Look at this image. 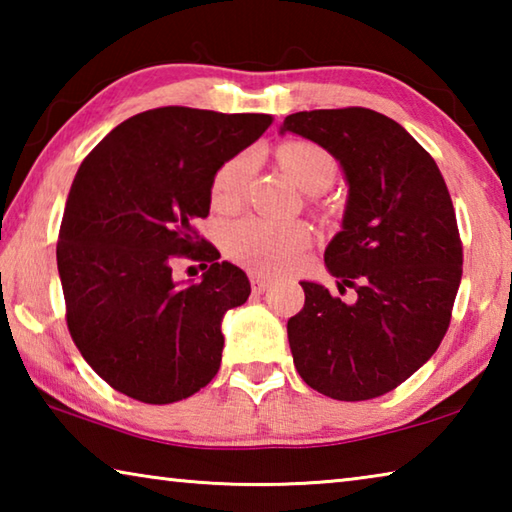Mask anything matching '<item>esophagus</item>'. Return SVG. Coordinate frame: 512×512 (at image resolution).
<instances>
[{
  "mask_svg": "<svg viewBox=\"0 0 512 512\" xmlns=\"http://www.w3.org/2000/svg\"><path fill=\"white\" fill-rule=\"evenodd\" d=\"M250 284H253L255 293H262V291L268 289L271 280H268V277H264V275H259V273H250Z\"/></svg>",
  "mask_w": 512,
  "mask_h": 512,
  "instance_id": "obj_1",
  "label": "esophagus"
}]
</instances>
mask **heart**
Returning a JSON list of instances; mask_svg holds the SVG:
<instances>
[{"instance_id": "heart-1", "label": "heart", "mask_w": 512, "mask_h": 512, "mask_svg": "<svg viewBox=\"0 0 512 512\" xmlns=\"http://www.w3.org/2000/svg\"><path fill=\"white\" fill-rule=\"evenodd\" d=\"M277 160L293 183L309 194H318L334 183L336 160L314 142H284ZM255 171V155L239 153L223 162L212 180V203L232 210L241 203ZM311 244V228L302 221H271L262 216L230 223L223 232V248L230 259L255 273L275 275L291 268Z\"/></svg>"}]
</instances>
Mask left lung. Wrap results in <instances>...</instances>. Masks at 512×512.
Masks as SVG:
<instances>
[{
	"instance_id": "left-lung-1",
	"label": "left lung",
	"mask_w": 512,
	"mask_h": 512,
	"mask_svg": "<svg viewBox=\"0 0 512 512\" xmlns=\"http://www.w3.org/2000/svg\"><path fill=\"white\" fill-rule=\"evenodd\" d=\"M323 146L348 183L341 232L325 248L339 291L300 282L305 307L289 318L293 363L332 400L393 391L431 359L452 320L463 246L452 198L431 155L391 117L368 108L305 110L280 128Z\"/></svg>"
}]
</instances>
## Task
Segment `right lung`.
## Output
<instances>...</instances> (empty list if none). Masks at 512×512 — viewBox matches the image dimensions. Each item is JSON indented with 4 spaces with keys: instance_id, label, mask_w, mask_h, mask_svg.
<instances>
[{
    "instance_id": "right-lung-1",
    "label": "right lung",
    "mask_w": 512,
    "mask_h": 512,
    "mask_svg": "<svg viewBox=\"0 0 512 512\" xmlns=\"http://www.w3.org/2000/svg\"><path fill=\"white\" fill-rule=\"evenodd\" d=\"M271 115L167 106L121 121L81 162L58 232L67 327L115 391L171 404L221 366L225 311L250 282L198 237L223 162L262 137ZM176 256L205 258L198 285L172 282ZM207 266V264H205Z\"/></svg>"
}]
</instances>
